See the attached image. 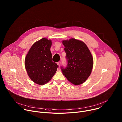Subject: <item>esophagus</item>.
Segmentation results:
<instances>
[{"label": "esophagus", "instance_id": "esophagus-1", "mask_svg": "<svg viewBox=\"0 0 122 122\" xmlns=\"http://www.w3.org/2000/svg\"><path fill=\"white\" fill-rule=\"evenodd\" d=\"M61 62H58L57 63V64L58 65V66H60V65H61Z\"/></svg>", "mask_w": 122, "mask_h": 122}]
</instances>
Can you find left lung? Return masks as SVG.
<instances>
[{
	"instance_id": "obj_1",
	"label": "left lung",
	"mask_w": 122,
	"mask_h": 122,
	"mask_svg": "<svg viewBox=\"0 0 122 122\" xmlns=\"http://www.w3.org/2000/svg\"><path fill=\"white\" fill-rule=\"evenodd\" d=\"M67 65L61 71L68 81L74 85L83 83L91 73L93 58L87 46L75 39L63 41Z\"/></svg>"
}]
</instances>
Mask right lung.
Listing matches in <instances>:
<instances>
[{
    "mask_svg": "<svg viewBox=\"0 0 122 122\" xmlns=\"http://www.w3.org/2000/svg\"><path fill=\"white\" fill-rule=\"evenodd\" d=\"M51 41L42 38L34 43L25 58L26 71L31 80L39 85L49 81L55 74L58 66L51 61Z\"/></svg>",
    "mask_w": 122,
    "mask_h": 122,
    "instance_id": "right-lung-1",
    "label": "right lung"
}]
</instances>
